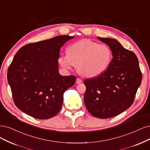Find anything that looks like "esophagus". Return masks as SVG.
<instances>
[{
	"label": "esophagus",
	"mask_w": 150,
	"mask_h": 150,
	"mask_svg": "<svg viewBox=\"0 0 150 150\" xmlns=\"http://www.w3.org/2000/svg\"><path fill=\"white\" fill-rule=\"evenodd\" d=\"M82 82V80L81 79H79V78H77L76 79V83L77 84H79V83H81Z\"/></svg>",
	"instance_id": "obj_1"
}]
</instances>
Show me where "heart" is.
Returning a JSON list of instances; mask_svg holds the SVG:
<instances>
[{"label":"heart","mask_w":150,"mask_h":150,"mask_svg":"<svg viewBox=\"0 0 150 150\" xmlns=\"http://www.w3.org/2000/svg\"><path fill=\"white\" fill-rule=\"evenodd\" d=\"M67 54L58 57L59 65L65 70L76 65V70L86 77L102 74L109 67L112 59L111 50L106 44L90 40H82L67 48Z\"/></svg>","instance_id":"b5f03b06"}]
</instances>
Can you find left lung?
<instances>
[{"instance_id": "1", "label": "left lung", "mask_w": 150, "mask_h": 150, "mask_svg": "<svg viewBox=\"0 0 150 150\" xmlns=\"http://www.w3.org/2000/svg\"><path fill=\"white\" fill-rule=\"evenodd\" d=\"M110 47L113 58L108 69L96 77L85 79L84 102L94 117L108 119L132 106L142 74L136 55L117 40L98 37Z\"/></svg>"}]
</instances>
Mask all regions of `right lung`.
Returning <instances> with one entry per match:
<instances>
[{
  "label": "right lung",
  "mask_w": 150,
  "mask_h": 150,
  "mask_svg": "<svg viewBox=\"0 0 150 150\" xmlns=\"http://www.w3.org/2000/svg\"><path fill=\"white\" fill-rule=\"evenodd\" d=\"M74 36L61 35L21 47L7 71L13 101L33 117L47 119L61 109L64 92L73 86L74 75L59 73L58 57L64 43Z\"/></svg>",
  "instance_id": "right-lung-1"
}]
</instances>
